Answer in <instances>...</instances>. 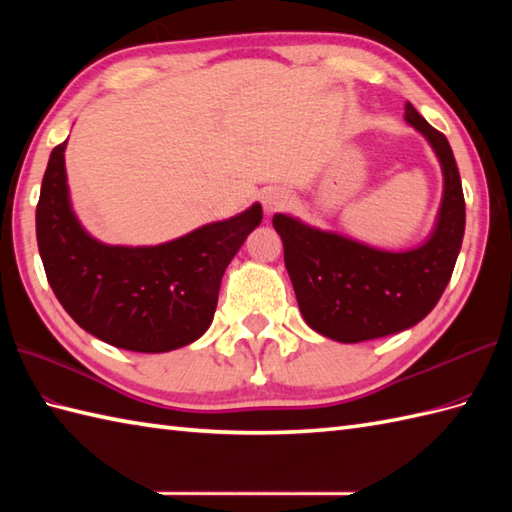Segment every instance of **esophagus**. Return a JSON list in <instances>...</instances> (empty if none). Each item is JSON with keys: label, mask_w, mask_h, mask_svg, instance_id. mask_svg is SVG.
Here are the masks:
<instances>
[{"label": "esophagus", "mask_w": 512, "mask_h": 512, "mask_svg": "<svg viewBox=\"0 0 512 512\" xmlns=\"http://www.w3.org/2000/svg\"><path fill=\"white\" fill-rule=\"evenodd\" d=\"M288 193L284 189H268L264 195H262V202H264V209L268 213H275L279 209H284V206L288 204Z\"/></svg>", "instance_id": "obj_1"}]
</instances>
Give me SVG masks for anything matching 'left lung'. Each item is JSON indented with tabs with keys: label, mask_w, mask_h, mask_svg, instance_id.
<instances>
[{
	"label": "left lung",
	"mask_w": 512,
	"mask_h": 512,
	"mask_svg": "<svg viewBox=\"0 0 512 512\" xmlns=\"http://www.w3.org/2000/svg\"><path fill=\"white\" fill-rule=\"evenodd\" d=\"M405 121L427 138L442 169V202L422 244L385 250L286 213L273 217L303 321L332 341L361 343L413 328L436 308L460 255L466 209L449 140L411 103Z\"/></svg>",
	"instance_id": "left-lung-1"
}]
</instances>
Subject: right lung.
I'll list each match as a JSON object with an SVG mask.
<instances>
[{
	"instance_id": "obj_1",
	"label": "right lung",
	"mask_w": 512,
	"mask_h": 512,
	"mask_svg": "<svg viewBox=\"0 0 512 512\" xmlns=\"http://www.w3.org/2000/svg\"><path fill=\"white\" fill-rule=\"evenodd\" d=\"M52 149L37 204V244L48 284L65 312L96 339L160 354L209 330L226 266L262 224V204L156 246H112L85 231Z\"/></svg>"
}]
</instances>
